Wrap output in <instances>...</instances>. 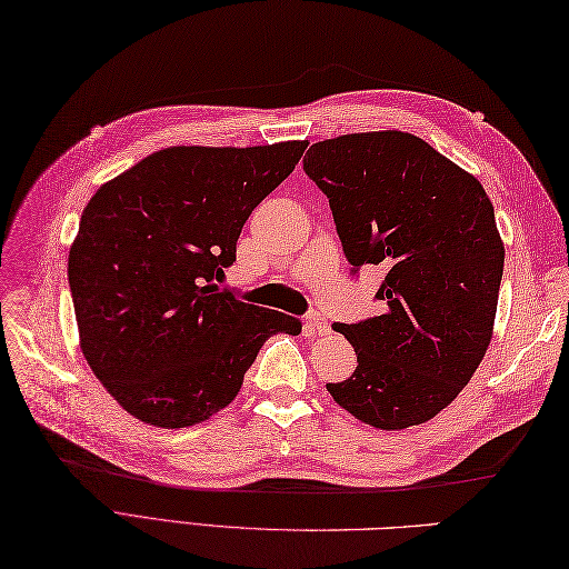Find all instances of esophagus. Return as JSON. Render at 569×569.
Here are the masks:
<instances>
[{"mask_svg":"<svg viewBox=\"0 0 569 569\" xmlns=\"http://www.w3.org/2000/svg\"><path fill=\"white\" fill-rule=\"evenodd\" d=\"M303 332L307 336H321V332H328V321L321 313H309L307 321H303Z\"/></svg>","mask_w":569,"mask_h":569,"instance_id":"34e87169","label":"esophagus"}]
</instances>
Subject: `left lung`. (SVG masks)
<instances>
[{
	"mask_svg": "<svg viewBox=\"0 0 569 569\" xmlns=\"http://www.w3.org/2000/svg\"><path fill=\"white\" fill-rule=\"evenodd\" d=\"M321 188L355 268L383 266V313L336 323L357 352L350 379L326 383L377 429L432 420L463 391L492 340L505 243L480 180L420 137L355 132L311 144Z\"/></svg>",
	"mask_w": 569,
	"mask_h": 569,
	"instance_id": "1",
	"label": "left lung"
}]
</instances>
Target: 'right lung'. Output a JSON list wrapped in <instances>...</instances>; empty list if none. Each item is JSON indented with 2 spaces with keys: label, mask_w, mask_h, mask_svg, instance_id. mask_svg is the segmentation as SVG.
Returning <instances> with one entry per match:
<instances>
[{
  "label": "right lung",
  "mask_w": 569,
  "mask_h": 569,
  "mask_svg": "<svg viewBox=\"0 0 569 569\" xmlns=\"http://www.w3.org/2000/svg\"><path fill=\"white\" fill-rule=\"evenodd\" d=\"M307 140L169 147L108 180L69 248L79 345L122 410L154 427L210 420L295 316L243 303L217 282L246 219L295 171Z\"/></svg>",
  "instance_id": "add662e5"
}]
</instances>
